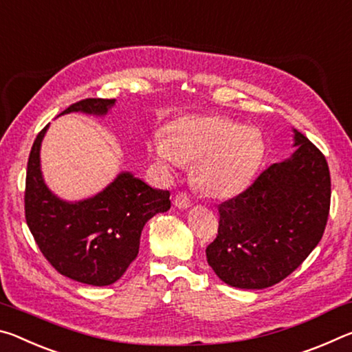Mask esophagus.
Here are the masks:
<instances>
[{
    "mask_svg": "<svg viewBox=\"0 0 352 352\" xmlns=\"http://www.w3.org/2000/svg\"><path fill=\"white\" fill-rule=\"evenodd\" d=\"M174 205L180 210H184V208H189L192 205V200H190L189 195L186 192H178L174 197Z\"/></svg>",
    "mask_w": 352,
    "mask_h": 352,
    "instance_id": "esophagus-1",
    "label": "esophagus"
}]
</instances>
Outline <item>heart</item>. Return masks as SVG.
<instances>
[{"label": "heart", "instance_id": "heart-1", "mask_svg": "<svg viewBox=\"0 0 352 352\" xmlns=\"http://www.w3.org/2000/svg\"><path fill=\"white\" fill-rule=\"evenodd\" d=\"M152 152L166 166L192 163V180L208 197H231L247 186L264 155V141L254 127L217 115H188L152 142Z\"/></svg>", "mask_w": 352, "mask_h": 352}]
</instances>
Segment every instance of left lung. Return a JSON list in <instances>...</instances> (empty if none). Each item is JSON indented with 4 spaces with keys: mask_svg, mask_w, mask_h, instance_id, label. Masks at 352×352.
<instances>
[{
    "mask_svg": "<svg viewBox=\"0 0 352 352\" xmlns=\"http://www.w3.org/2000/svg\"><path fill=\"white\" fill-rule=\"evenodd\" d=\"M296 152L262 170L217 206V236L206 247L216 275L231 287L265 289L302 264L323 237L331 206L329 166L295 130Z\"/></svg>",
    "mask_w": 352,
    "mask_h": 352,
    "instance_id": "8db88e82",
    "label": "left lung"
}]
</instances>
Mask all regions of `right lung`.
I'll list each match as a JSON object with an SVG mask.
<instances>
[{"label":"right lung","mask_w":352,"mask_h":352,"mask_svg":"<svg viewBox=\"0 0 352 352\" xmlns=\"http://www.w3.org/2000/svg\"><path fill=\"white\" fill-rule=\"evenodd\" d=\"M115 99L87 98L63 113L104 115ZM35 138L28 160L25 217L46 261L63 276L91 285H110L121 278L140 252L141 231L148 219L170 208L169 190L153 189L129 172L93 199L67 204L46 188Z\"/></svg>","instance_id":"right-lung-1"}]
</instances>
